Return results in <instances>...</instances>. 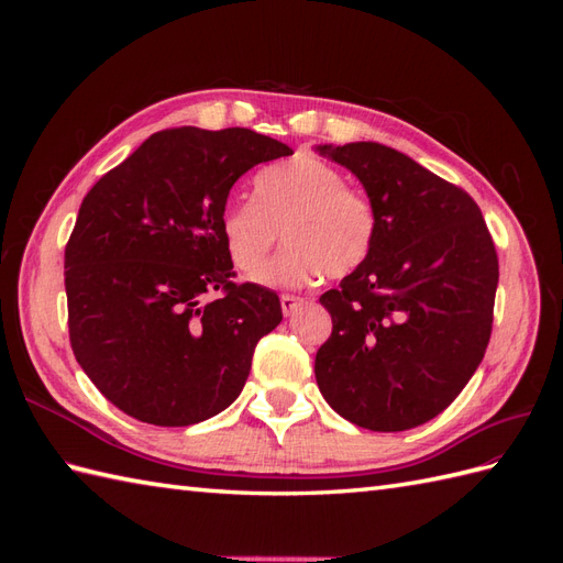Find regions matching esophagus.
<instances>
[{
	"label": "esophagus",
	"instance_id": "1",
	"mask_svg": "<svg viewBox=\"0 0 563 563\" xmlns=\"http://www.w3.org/2000/svg\"><path fill=\"white\" fill-rule=\"evenodd\" d=\"M300 305H302V298H298V296H288V294L282 296V312L286 317H291L300 308Z\"/></svg>",
	"mask_w": 563,
	"mask_h": 563
}]
</instances>
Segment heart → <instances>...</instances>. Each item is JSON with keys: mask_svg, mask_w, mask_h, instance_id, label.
I'll return each mask as SVG.
<instances>
[{"mask_svg": "<svg viewBox=\"0 0 563 563\" xmlns=\"http://www.w3.org/2000/svg\"><path fill=\"white\" fill-rule=\"evenodd\" d=\"M232 265L253 275L282 236L288 246L261 275L269 286H305L321 272L345 277L360 267L376 240V213L335 166L298 157L265 168L253 180V199H230L218 218Z\"/></svg>", "mask_w": 563, "mask_h": 563, "instance_id": "b5f03b06", "label": "heart"}]
</instances>
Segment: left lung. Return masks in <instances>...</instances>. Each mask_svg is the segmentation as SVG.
I'll list each match as a JSON object with an SVG mask.
<instances>
[{
	"label": "left lung",
	"mask_w": 563,
	"mask_h": 563,
	"mask_svg": "<svg viewBox=\"0 0 563 563\" xmlns=\"http://www.w3.org/2000/svg\"><path fill=\"white\" fill-rule=\"evenodd\" d=\"M360 178L376 213L368 258L319 302L333 319L317 352L319 391L373 432L432 420L482 364L498 253L476 201L380 143L319 145Z\"/></svg>",
	"instance_id": "left-lung-1"
}]
</instances>
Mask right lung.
<instances>
[{
	"label": "right lung",
	"mask_w": 563,
	"mask_h": 563,
	"mask_svg": "<svg viewBox=\"0 0 563 563\" xmlns=\"http://www.w3.org/2000/svg\"><path fill=\"white\" fill-rule=\"evenodd\" d=\"M288 155L251 129H166L84 197L65 246L67 327L119 411L185 428L240 397L282 305L265 286L230 282L218 218L240 176Z\"/></svg>",
	"instance_id": "add662e5"
}]
</instances>
